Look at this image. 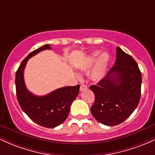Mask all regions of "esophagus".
I'll list each match as a JSON object with an SVG mask.
<instances>
[{
  "label": "esophagus",
  "mask_w": 155,
  "mask_h": 155,
  "mask_svg": "<svg viewBox=\"0 0 155 155\" xmlns=\"http://www.w3.org/2000/svg\"><path fill=\"white\" fill-rule=\"evenodd\" d=\"M87 89V87L86 85L82 84V85H81V87H80L79 90H80V92H82V91H84V90H86Z\"/></svg>",
  "instance_id": "obj_1"
}]
</instances>
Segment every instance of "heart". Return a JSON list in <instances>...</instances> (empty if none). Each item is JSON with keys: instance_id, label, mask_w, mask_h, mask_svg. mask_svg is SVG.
<instances>
[{"instance_id": "1", "label": "heart", "mask_w": 155, "mask_h": 155, "mask_svg": "<svg viewBox=\"0 0 155 155\" xmlns=\"http://www.w3.org/2000/svg\"><path fill=\"white\" fill-rule=\"evenodd\" d=\"M110 60V55L106 51L101 53V51H95L79 65V69L84 73H87L97 62L95 68L90 72V79L94 82H99L106 76Z\"/></svg>"}]
</instances>
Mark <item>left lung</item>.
Masks as SVG:
<instances>
[{
    "instance_id": "obj_1",
    "label": "left lung",
    "mask_w": 155,
    "mask_h": 155,
    "mask_svg": "<svg viewBox=\"0 0 155 155\" xmlns=\"http://www.w3.org/2000/svg\"><path fill=\"white\" fill-rule=\"evenodd\" d=\"M141 73L130 55L117 47V60L106 77L90 90L95 94L92 116L100 123L115 126L134 111L140 97Z\"/></svg>"
}]
</instances>
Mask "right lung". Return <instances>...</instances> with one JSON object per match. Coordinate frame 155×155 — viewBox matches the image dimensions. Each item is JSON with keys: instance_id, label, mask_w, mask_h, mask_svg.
<instances>
[{"instance_id": "right-lung-1", "label": "right lung", "mask_w": 155, "mask_h": 155, "mask_svg": "<svg viewBox=\"0 0 155 155\" xmlns=\"http://www.w3.org/2000/svg\"><path fill=\"white\" fill-rule=\"evenodd\" d=\"M47 49H51V45L42 46L27 56L16 73L15 84L17 100L22 111L36 124L53 128L66 120L71 105L79 94L80 85L63 87L44 95H35L27 88L24 72L28 60Z\"/></svg>"}]
</instances>
